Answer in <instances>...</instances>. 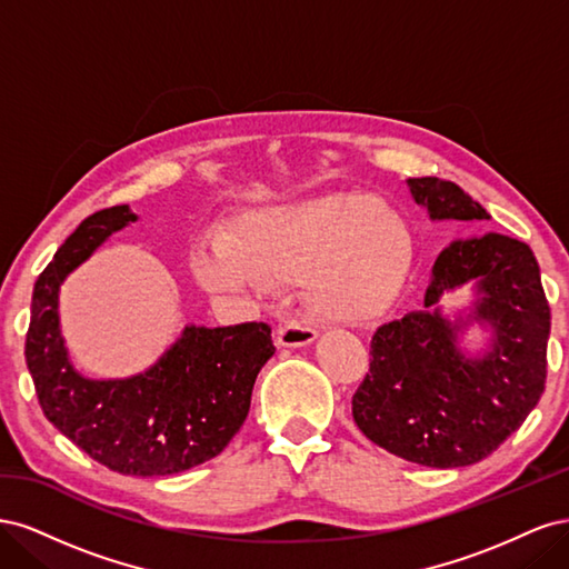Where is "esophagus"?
Returning a JSON list of instances; mask_svg holds the SVG:
<instances>
[{
	"label": "esophagus",
	"mask_w": 569,
	"mask_h": 569,
	"mask_svg": "<svg viewBox=\"0 0 569 569\" xmlns=\"http://www.w3.org/2000/svg\"><path fill=\"white\" fill-rule=\"evenodd\" d=\"M316 339L318 332L303 322H287L278 330V343L284 349H301L308 347V343H313Z\"/></svg>",
	"instance_id": "1"
}]
</instances>
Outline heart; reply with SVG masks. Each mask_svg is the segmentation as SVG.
<instances>
[{
    "label": "heart",
    "instance_id": "b5f03b06",
    "mask_svg": "<svg viewBox=\"0 0 569 569\" xmlns=\"http://www.w3.org/2000/svg\"><path fill=\"white\" fill-rule=\"evenodd\" d=\"M406 230L387 203L366 192H318L256 206L230 242L197 249V280L211 291L299 282L308 311L327 322L380 313L399 280Z\"/></svg>",
    "mask_w": 569,
    "mask_h": 569
}]
</instances>
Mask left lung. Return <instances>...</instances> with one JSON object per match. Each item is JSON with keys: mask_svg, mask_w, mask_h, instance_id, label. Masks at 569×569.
I'll use <instances>...</instances> for the list:
<instances>
[{"mask_svg": "<svg viewBox=\"0 0 569 569\" xmlns=\"http://www.w3.org/2000/svg\"><path fill=\"white\" fill-rule=\"evenodd\" d=\"M406 187L432 222L489 220L453 182L408 178ZM458 288L471 299L449 309L445 297ZM548 335L531 249L498 232L458 237L432 263L416 311L375 330L353 420L372 443L425 468L479 462L539 403Z\"/></svg>", "mask_w": 569, "mask_h": 569, "instance_id": "8db88e82", "label": "left lung"}]
</instances>
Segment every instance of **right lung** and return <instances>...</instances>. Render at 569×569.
<instances>
[{"label":"right lung","instance_id":"obj_1","mask_svg":"<svg viewBox=\"0 0 569 569\" xmlns=\"http://www.w3.org/2000/svg\"><path fill=\"white\" fill-rule=\"evenodd\" d=\"M140 216L113 206L84 218L32 289L26 363L47 420L63 437L132 477H168L216 458L244 425L253 382L274 353L270 327L189 322L142 372L94 380L68 356L59 295L78 266Z\"/></svg>","mask_w":569,"mask_h":569}]
</instances>
